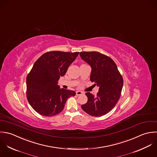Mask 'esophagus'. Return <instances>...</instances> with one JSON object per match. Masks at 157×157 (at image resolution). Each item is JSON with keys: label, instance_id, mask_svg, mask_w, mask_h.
<instances>
[{"label": "esophagus", "instance_id": "obj_1", "mask_svg": "<svg viewBox=\"0 0 157 157\" xmlns=\"http://www.w3.org/2000/svg\"><path fill=\"white\" fill-rule=\"evenodd\" d=\"M83 94V93L82 92V91H76V95L77 96H80V95H82Z\"/></svg>", "mask_w": 157, "mask_h": 157}]
</instances>
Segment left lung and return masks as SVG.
I'll return each mask as SVG.
<instances>
[{
	"label": "left lung",
	"mask_w": 157,
	"mask_h": 157,
	"mask_svg": "<svg viewBox=\"0 0 157 157\" xmlns=\"http://www.w3.org/2000/svg\"><path fill=\"white\" fill-rule=\"evenodd\" d=\"M80 55L91 67L90 80L99 87L96 96L85 93L88 101L81 107L92 116H102L109 112L120 99L123 78L114 61L104 54L82 52Z\"/></svg>",
	"instance_id": "8db88e82"
}]
</instances>
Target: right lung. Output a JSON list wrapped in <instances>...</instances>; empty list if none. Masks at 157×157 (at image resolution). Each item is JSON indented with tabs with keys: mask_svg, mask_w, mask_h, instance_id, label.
<instances>
[{
	"mask_svg": "<svg viewBox=\"0 0 157 157\" xmlns=\"http://www.w3.org/2000/svg\"><path fill=\"white\" fill-rule=\"evenodd\" d=\"M78 53L48 52L34 63L26 78L27 98L40 114L56 115L63 111L67 99L75 95L74 91L60 89L57 84Z\"/></svg>",
	"mask_w": 157,
	"mask_h": 157,
	"instance_id": "obj_1",
	"label": "right lung"
}]
</instances>
